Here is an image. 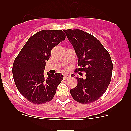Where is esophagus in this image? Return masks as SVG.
Instances as JSON below:
<instances>
[{
	"label": "esophagus",
	"mask_w": 131,
	"mask_h": 131,
	"mask_svg": "<svg viewBox=\"0 0 131 131\" xmlns=\"http://www.w3.org/2000/svg\"><path fill=\"white\" fill-rule=\"evenodd\" d=\"M69 77V75H68V74H65L64 75H63V79H64L65 80H66L67 79H68Z\"/></svg>",
	"instance_id": "34e87169"
}]
</instances>
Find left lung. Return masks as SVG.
Segmentation results:
<instances>
[{
  "label": "left lung",
  "instance_id": "left-lung-1",
  "mask_svg": "<svg viewBox=\"0 0 131 131\" xmlns=\"http://www.w3.org/2000/svg\"><path fill=\"white\" fill-rule=\"evenodd\" d=\"M78 58L76 71L86 72L85 79L76 77L77 85L70 90L81 104L94 102L105 93L112 78L113 63L110 54L95 37L80 29L64 30Z\"/></svg>",
  "mask_w": 131,
  "mask_h": 131
}]
</instances>
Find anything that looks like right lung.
Listing matches in <instances>:
<instances>
[{
  "instance_id": "add662e5",
  "label": "right lung",
  "mask_w": 131,
  "mask_h": 131,
  "mask_svg": "<svg viewBox=\"0 0 131 131\" xmlns=\"http://www.w3.org/2000/svg\"><path fill=\"white\" fill-rule=\"evenodd\" d=\"M66 34L62 30H42L29 39L15 58L12 74L16 87L27 100L41 104L54 98L58 84L63 79L60 73L44 76L46 62L51 50L63 41Z\"/></svg>"
}]
</instances>
